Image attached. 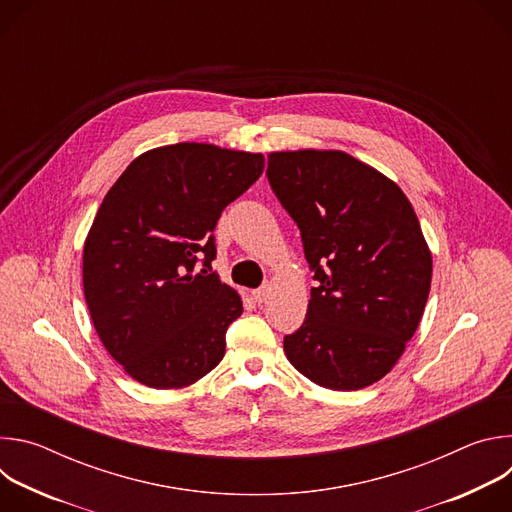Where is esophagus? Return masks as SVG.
Wrapping results in <instances>:
<instances>
[{"label": "esophagus", "mask_w": 512, "mask_h": 512, "mask_svg": "<svg viewBox=\"0 0 512 512\" xmlns=\"http://www.w3.org/2000/svg\"><path fill=\"white\" fill-rule=\"evenodd\" d=\"M269 294H271V285H269V283H263L261 287L253 289V294H251V296H253V300H255V302H259V304H261V302H265V300L269 298Z\"/></svg>", "instance_id": "esophagus-1"}]
</instances>
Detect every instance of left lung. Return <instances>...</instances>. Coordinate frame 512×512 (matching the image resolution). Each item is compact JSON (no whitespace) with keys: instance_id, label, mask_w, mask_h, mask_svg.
Masks as SVG:
<instances>
[{"instance_id":"8db88e82","label":"left lung","mask_w":512,"mask_h":512,"mask_svg":"<svg viewBox=\"0 0 512 512\" xmlns=\"http://www.w3.org/2000/svg\"><path fill=\"white\" fill-rule=\"evenodd\" d=\"M269 184L298 223L318 281L294 369L332 391L381 381L405 352L431 287V251L403 190L340 150L271 152Z\"/></svg>"}]
</instances>
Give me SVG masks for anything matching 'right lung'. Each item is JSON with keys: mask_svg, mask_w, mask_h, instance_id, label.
Returning a JSON list of instances; mask_svg holds the SVG:
<instances>
[{"mask_svg": "<svg viewBox=\"0 0 512 512\" xmlns=\"http://www.w3.org/2000/svg\"><path fill=\"white\" fill-rule=\"evenodd\" d=\"M263 168V154L182 141L137 156L105 194L85 239V300L103 346L137 383L182 389L223 360L243 300L212 271V231Z\"/></svg>", "mask_w": 512, "mask_h": 512, "instance_id": "1", "label": "right lung"}]
</instances>
